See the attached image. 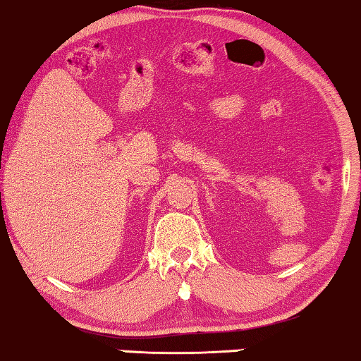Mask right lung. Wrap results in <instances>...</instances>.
<instances>
[{
    "label": "right lung",
    "mask_w": 361,
    "mask_h": 361,
    "mask_svg": "<svg viewBox=\"0 0 361 361\" xmlns=\"http://www.w3.org/2000/svg\"><path fill=\"white\" fill-rule=\"evenodd\" d=\"M0 195H1V193H0Z\"/></svg>",
    "instance_id": "1"
}]
</instances>
